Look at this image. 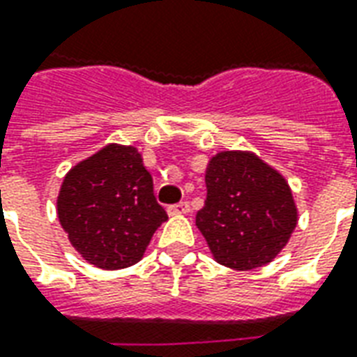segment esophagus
I'll list each match as a JSON object with an SVG mask.
<instances>
[{
  "label": "esophagus",
  "instance_id": "obj_1",
  "mask_svg": "<svg viewBox=\"0 0 357 357\" xmlns=\"http://www.w3.org/2000/svg\"><path fill=\"white\" fill-rule=\"evenodd\" d=\"M189 210H191V206H189V202H187V200H181V202H178V204L168 206V213H170V215H181V213H189Z\"/></svg>",
  "mask_w": 357,
  "mask_h": 357
}]
</instances>
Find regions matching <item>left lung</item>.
<instances>
[{
  "instance_id": "obj_1",
  "label": "left lung",
  "mask_w": 357,
  "mask_h": 357,
  "mask_svg": "<svg viewBox=\"0 0 357 357\" xmlns=\"http://www.w3.org/2000/svg\"><path fill=\"white\" fill-rule=\"evenodd\" d=\"M204 208L197 227L213 257L236 271H252L276 257L297 225L291 189L253 153L221 151L206 168Z\"/></svg>"
}]
</instances>
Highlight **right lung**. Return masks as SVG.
Wrapping results in <instances>:
<instances>
[{
	"label": "right lung",
	"instance_id": "obj_1",
	"mask_svg": "<svg viewBox=\"0 0 357 357\" xmlns=\"http://www.w3.org/2000/svg\"><path fill=\"white\" fill-rule=\"evenodd\" d=\"M60 225L91 265L117 271L138 263L168 219L153 178L132 145H105L73 166L56 200Z\"/></svg>",
	"mask_w": 357,
	"mask_h": 357
}]
</instances>
